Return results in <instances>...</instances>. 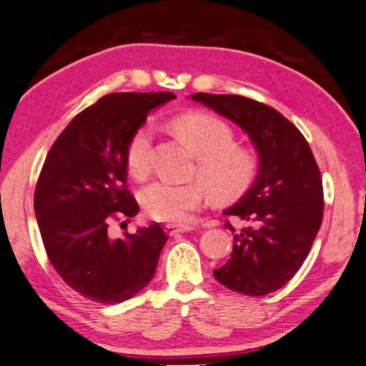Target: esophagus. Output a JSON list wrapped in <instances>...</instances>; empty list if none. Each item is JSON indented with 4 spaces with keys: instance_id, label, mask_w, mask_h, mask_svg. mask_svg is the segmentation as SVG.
<instances>
[{
    "instance_id": "1",
    "label": "esophagus",
    "mask_w": 366,
    "mask_h": 366,
    "mask_svg": "<svg viewBox=\"0 0 366 366\" xmlns=\"http://www.w3.org/2000/svg\"><path fill=\"white\" fill-rule=\"evenodd\" d=\"M188 230H191V227H184V225H177V224H167L165 225V232H167V235H170V237H173V235H178V233H184V232H188Z\"/></svg>"
}]
</instances>
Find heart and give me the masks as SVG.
<instances>
[{"label": "heart", "instance_id": "1", "mask_svg": "<svg viewBox=\"0 0 366 366\" xmlns=\"http://www.w3.org/2000/svg\"><path fill=\"white\" fill-rule=\"evenodd\" d=\"M178 136L197 155L194 175L201 178L189 183L154 182L142 189L144 212L159 222L183 224L202 204L209 194L219 201L235 199L254 182L257 160L253 152L233 144V131L211 113L193 112L175 122ZM152 128H137L124 149V162L129 175L142 179L151 170Z\"/></svg>", "mask_w": 366, "mask_h": 366}]
</instances>
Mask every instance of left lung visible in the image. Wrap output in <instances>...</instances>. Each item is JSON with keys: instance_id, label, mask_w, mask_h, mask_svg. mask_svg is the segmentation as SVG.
I'll use <instances>...</instances> for the list:
<instances>
[{"instance_id": "8db88e82", "label": "left lung", "mask_w": 366, "mask_h": 366, "mask_svg": "<svg viewBox=\"0 0 366 366\" xmlns=\"http://www.w3.org/2000/svg\"><path fill=\"white\" fill-rule=\"evenodd\" d=\"M201 102L247 131L259 155V173L248 193L225 215L244 224L233 233V251L214 277L249 297L279 290L297 274L318 233L325 196L308 141L295 124L261 102L229 94L197 92Z\"/></svg>"}]
</instances>
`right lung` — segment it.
<instances>
[{"label": "right lung", "mask_w": 366, "mask_h": 366, "mask_svg": "<svg viewBox=\"0 0 366 366\" xmlns=\"http://www.w3.org/2000/svg\"><path fill=\"white\" fill-rule=\"evenodd\" d=\"M172 92H117L87 107L56 137L34 194L41 242L71 289L99 303H122L151 282L169 237L159 224L113 239L112 220L134 217L124 149L149 112ZM129 222V220H128Z\"/></svg>", "instance_id": "right-lung-1"}]
</instances>
